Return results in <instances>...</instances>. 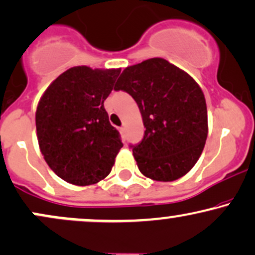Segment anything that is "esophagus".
Instances as JSON below:
<instances>
[{"instance_id":"esophagus-1","label":"esophagus","mask_w":255,"mask_h":255,"mask_svg":"<svg viewBox=\"0 0 255 255\" xmlns=\"http://www.w3.org/2000/svg\"><path fill=\"white\" fill-rule=\"evenodd\" d=\"M119 130H120V133H121V135L125 136V127H121Z\"/></svg>"}]
</instances>
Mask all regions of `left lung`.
<instances>
[{"label": "left lung", "mask_w": 255, "mask_h": 255, "mask_svg": "<svg viewBox=\"0 0 255 255\" xmlns=\"http://www.w3.org/2000/svg\"><path fill=\"white\" fill-rule=\"evenodd\" d=\"M115 90L129 93L145 126L133 147L140 172L160 182L184 176L201 156L209 125L203 90L188 73L160 57L124 69Z\"/></svg>", "instance_id": "1"}]
</instances>
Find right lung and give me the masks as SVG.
Segmentation results:
<instances>
[{"mask_svg":"<svg viewBox=\"0 0 255 255\" xmlns=\"http://www.w3.org/2000/svg\"><path fill=\"white\" fill-rule=\"evenodd\" d=\"M121 68L67 69L44 91L37 105V139L46 164L75 186L110 174L124 144L110 125L104 101Z\"/></svg>","mask_w":255,"mask_h":255,"instance_id":"1","label":"right lung"}]
</instances>
